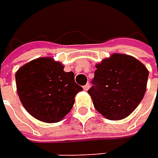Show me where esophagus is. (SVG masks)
Segmentation results:
<instances>
[{
  "instance_id": "34e87169",
  "label": "esophagus",
  "mask_w": 158,
  "mask_h": 158,
  "mask_svg": "<svg viewBox=\"0 0 158 158\" xmlns=\"http://www.w3.org/2000/svg\"><path fill=\"white\" fill-rule=\"evenodd\" d=\"M89 88H90V85H89V84H86V85L84 86V90H85V91H87Z\"/></svg>"
}]
</instances>
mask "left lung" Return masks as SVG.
Listing matches in <instances>:
<instances>
[{
	"label": "left lung",
	"instance_id": "obj_1",
	"mask_svg": "<svg viewBox=\"0 0 158 158\" xmlns=\"http://www.w3.org/2000/svg\"><path fill=\"white\" fill-rule=\"evenodd\" d=\"M93 85L87 91L95 109L109 120L127 117L146 91L149 72L137 58L114 53L96 64Z\"/></svg>",
	"mask_w": 158,
	"mask_h": 158
}]
</instances>
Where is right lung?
Here are the masks:
<instances>
[{"label":"right lung","mask_w":158,"mask_h":158,"mask_svg":"<svg viewBox=\"0 0 158 158\" xmlns=\"http://www.w3.org/2000/svg\"><path fill=\"white\" fill-rule=\"evenodd\" d=\"M16 92L23 107L34 118L45 123L62 120L72 110L75 95L83 88L73 72L51 56L38 57L15 73Z\"/></svg>","instance_id":"1"}]
</instances>
